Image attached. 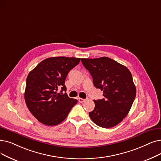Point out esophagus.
Listing matches in <instances>:
<instances>
[{"label":"esophagus","mask_w":161,"mask_h":161,"mask_svg":"<svg viewBox=\"0 0 161 161\" xmlns=\"http://www.w3.org/2000/svg\"><path fill=\"white\" fill-rule=\"evenodd\" d=\"M78 101H79L80 103H83V102H84V101H86V99H81V98H78Z\"/></svg>","instance_id":"esophagus-1"}]
</instances>
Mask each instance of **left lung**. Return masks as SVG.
<instances>
[{
  "label": "left lung",
  "mask_w": 161,
  "mask_h": 161,
  "mask_svg": "<svg viewBox=\"0 0 161 161\" xmlns=\"http://www.w3.org/2000/svg\"><path fill=\"white\" fill-rule=\"evenodd\" d=\"M93 78L96 88L103 91L104 99L94 100L95 108L89 114L104 128L114 127L127 116L136 98V89L129 69L108 57L81 58Z\"/></svg>",
  "instance_id": "obj_1"
}]
</instances>
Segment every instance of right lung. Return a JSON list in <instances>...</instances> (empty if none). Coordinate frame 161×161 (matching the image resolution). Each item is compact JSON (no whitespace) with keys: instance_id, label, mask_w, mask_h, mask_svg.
<instances>
[{"instance_id":"add662e5","label":"right lung","mask_w":161,"mask_h":161,"mask_svg":"<svg viewBox=\"0 0 161 161\" xmlns=\"http://www.w3.org/2000/svg\"><path fill=\"white\" fill-rule=\"evenodd\" d=\"M80 62V58L57 57L41 61L26 79V105L37 120L47 125L59 124L78 102L65 93L68 72ZM61 88V94H58Z\"/></svg>"}]
</instances>
